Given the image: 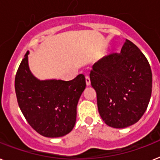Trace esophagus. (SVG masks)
Returning a JSON list of instances; mask_svg holds the SVG:
<instances>
[{
  "instance_id": "1",
  "label": "esophagus",
  "mask_w": 160,
  "mask_h": 160,
  "mask_svg": "<svg viewBox=\"0 0 160 160\" xmlns=\"http://www.w3.org/2000/svg\"><path fill=\"white\" fill-rule=\"evenodd\" d=\"M85 81H86V84L88 85V86H89L91 84V81H90V78H89V76H85Z\"/></svg>"
}]
</instances>
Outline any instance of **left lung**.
I'll list each match as a JSON object with an SVG mask.
<instances>
[{
    "label": "left lung",
    "instance_id": "obj_1",
    "mask_svg": "<svg viewBox=\"0 0 160 160\" xmlns=\"http://www.w3.org/2000/svg\"><path fill=\"white\" fill-rule=\"evenodd\" d=\"M90 81L97 92L99 114L110 127L132 125L148 107L152 91L151 66L128 40L120 53L107 55L93 64Z\"/></svg>",
    "mask_w": 160,
    "mask_h": 160
}]
</instances>
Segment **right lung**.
I'll return each mask as SVG.
<instances>
[{
  "label": "right lung",
  "instance_id": "right-lung-1",
  "mask_svg": "<svg viewBox=\"0 0 160 160\" xmlns=\"http://www.w3.org/2000/svg\"><path fill=\"white\" fill-rule=\"evenodd\" d=\"M28 51L16 73L18 106L28 123L46 138L69 133L76 121V107L86 86L83 74L69 81L37 79L28 65Z\"/></svg>",
  "mask_w": 160,
  "mask_h": 160
}]
</instances>
